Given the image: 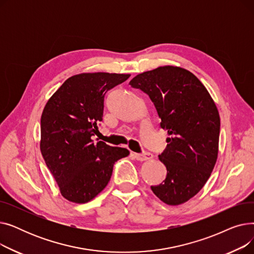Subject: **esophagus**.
I'll use <instances>...</instances> for the list:
<instances>
[{"label": "esophagus", "mask_w": 254, "mask_h": 254, "mask_svg": "<svg viewBox=\"0 0 254 254\" xmlns=\"http://www.w3.org/2000/svg\"><path fill=\"white\" fill-rule=\"evenodd\" d=\"M134 156H135V158L137 159V161H139V162L149 161V159L153 158V154H152V153H150V152H146V153H143V154H137V153H134Z\"/></svg>", "instance_id": "34e87169"}]
</instances>
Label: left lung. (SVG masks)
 Masks as SVG:
<instances>
[{"label": "left lung", "instance_id": "1", "mask_svg": "<svg viewBox=\"0 0 254 254\" xmlns=\"http://www.w3.org/2000/svg\"><path fill=\"white\" fill-rule=\"evenodd\" d=\"M129 84L149 96L169 136L166 150L158 155L167 177L151 190L167 205H181L203 189L216 164V104L196 76L181 66H158L138 74Z\"/></svg>", "mask_w": 254, "mask_h": 254}]
</instances>
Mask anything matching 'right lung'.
I'll list each match as a JSON object with an SVG mask.
<instances>
[{
    "label": "right lung",
    "mask_w": 254,
    "mask_h": 254,
    "mask_svg": "<svg viewBox=\"0 0 254 254\" xmlns=\"http://www.w3.org/2000/svg\"><path fill=\"white\" fill-rule=\"evenodd\" d=\"M130 74L81 73L68 78L47 101L41 116L40 150L61 194L75 204L95 198L110 181L127 148L93 143L103 118L105 93Z\"/></svg>",
    "instance_id": "obj_1"
}]
</instances>
